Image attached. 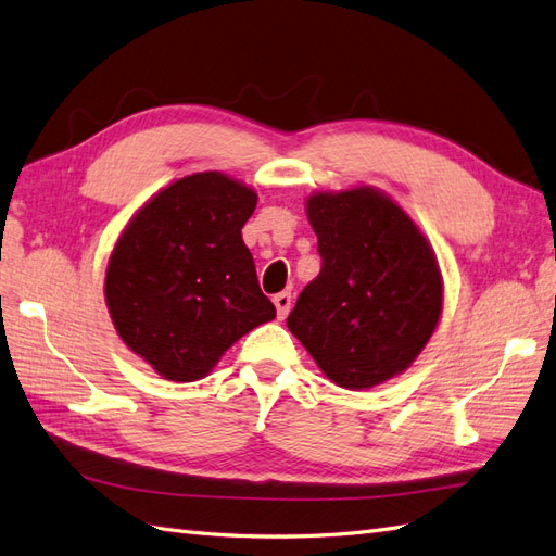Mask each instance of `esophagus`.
I'll list each match as a JSON object with an SVG mask.
<instances>
[{
  "label": "esophagus",
  "instance_id": "esophagus-1",
  "mask_svg": "<svg viewBox=\"0 0 556 556\" xmlns=\"http://www.w3.org/2000/svg\"><path fill=\"white\" fill-rule=\"evenodd\" d=\"M274 304H276L278 318H280V320H285V318H288L290 308H292V294H290V292H280V294H276V296H274Z\"/></svg>",
  "mask_w": 556,
  "mask_h": 556
}]
</instances>
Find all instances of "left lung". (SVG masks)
Masks as SVG:
<instances>
[{
    "label": "left lung",
    "instance_id": "left-lung-1",
    "mask_svg": "<svg viewBox=\"0 0 556 556\" xmlns=\"http://www.w3.org/2000/svg\"><path fill=\"white\" fill-rule=\"evenodd\" d=\"M306 215L320 274L299 294L288 327L327 379L379 386L424 351L442 313V276L412 217L371 187L320 191Z\"/></svg>",
    "mask_w": 556,
    "mask_h": 556
}]
</instances>
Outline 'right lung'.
<instances>
[{
    "mask_svg": "<svg viewBox=\"0 0 556 556\" xmlns=\"http://www.w3.org/2000/svg\"><path fill=\"white\" fill-rule=\"evenodd\" d=\"M257 193L222 173L177 179L118 238L104 299L118 337L163 379H203L229 346L276 318L241 229Z\"/></svg>",
    "mask_w": 556,
    "mask_h": 556,
    "instance_id": "1",
    "label": "right lung"
}]
</instances>
